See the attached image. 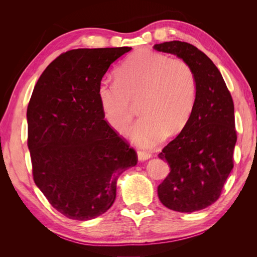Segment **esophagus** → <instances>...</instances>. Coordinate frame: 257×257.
<instances>
[{
  "instance_id": "esophagus-1",
  "label": "esophagus",
  "mask_w": 257,
  "mask_h": 257,
  "mask_svg": "<svg viewBox=\"0 0 257 257\" xmlns=\"http://www.w3.org/2000/svg\"><path fill=\"white\" fill-rule=\"evenodd\" d=\"M138 159L139 161H146L148 159L151 158V153L150 152H146V151H138Z\"/></svg>"
}]
</instances>
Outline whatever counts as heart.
Segmentation results:
<instances>
[{
  "mask_svg": "<svg viewBox=\"0 0 257 257\" xmlns=\"http://www.w3.org/2000/svg\"><path fill=\"white\" fill-rule=\"evenodd\" d=\"M197 84L192 66L150 49L132 53L115 72V83L100 81L97 96L104 119L118 135H125L139 109L143 119L132 133L142 147L157 144L183 130L195 104Z\"/></svg>",
  "mask_w": 257,
  "mask_h": 257,
  "instance_id": "1",
  "label": "heart"
}]
</instances>
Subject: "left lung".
<instances>
[{
    "instance_id": "8db88e82",
    "label": "left lung",
    "mask_w": 257,
    "mask_h": 257,
    "mask_svg": "<svg viewBox=\"0 0 257 257\" xmlns=\"http://www.w3.org/2000/svg\"><path fill=\"white\" fill-rule=\"evenodd\" d=\"M154 49L184 59L197 84L188 123L159 154L170 167L158 188L159 198L174 211H198L219 199L234 167V102L219 69L195 46L173 41L154 45Z\"/></svg>"
}]
</instances>
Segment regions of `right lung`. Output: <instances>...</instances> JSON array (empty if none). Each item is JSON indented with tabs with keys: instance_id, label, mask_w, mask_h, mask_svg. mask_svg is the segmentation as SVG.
Returning <instances> with one entry per match:
<instances>
[{
	"instance_id": "1",
	"label": "right lung",
	"mask_w": 257,
	"mask_h": 257,
	"mask_svg": "<svg viewBox=\"0 0 257 257\" xmlns=\"http://www.w3.org/2000/svg\"><path fill=\"white\" fill-rule=\"evenodd\" d=\"M131 47L73 49L37 80L27 110L32 173L49 204L68 219L88 221L115 199L116 179L137 153L104 120L98 84Z\"/></svg>"
}]
</instances>
